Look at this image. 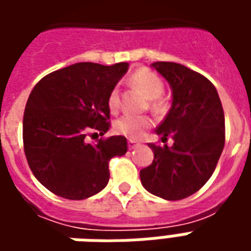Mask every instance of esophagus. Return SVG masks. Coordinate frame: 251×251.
Wrapping results in <instances>:
<instances>
[{"label": "esophagus", "instance_id": "obj_1", "mask_svg": "<svg viewBox=\"0 0 251 251\" xmlns=\"http://www.w3.org/2000/svg\"><path fill=\"white\" fill-rule=\"evenodd\" d=\"M127 145H129V149H136L138 147V144L136 141H133V140H129L127 141Z\"/></svg>", "mask_w": 251, "mask_h": 251}]
</instances>
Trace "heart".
<instances>
[{
  "label": "heart",
  "mask_w": 251,
  "mask_h": 251,
  "mask_svg": "<svg viewBox=\"0 0 251 251\" xmlns=\"http://www.w3.org/2000/svg\"><path fill=\"white\" fill-rule=\"evenodd\" d=\"M130 83L134 87L140 88L148 98L152 99V109L157 113H161L165 109V100L161 99L164 93V82L156 72L148 68H140L130 76ZM107 104L111 113H117L120 109V91L118 88H113L107 98ZM153 125V120L145 115L126 114L115 121L114 130L121 136H125L131 140L141 138L145 131Z\"/></svg>",
  "instance_id": "1"
}]
</instances>
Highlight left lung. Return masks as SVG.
<instances>
[{
  "label": "left lung",
  "mask_w": 251,
  "mask_h": 251,
  "mask_svg": "<svg viewBox=\"0 0 251 251\" xmlns=\"http://www.w3.org/2000/svg\"><path fill=\"white\" fill-rule=\"evenodd\" d=\"M156 71L172 90V106L156 129L163 142L171 137L174 145L157 147L153 163L140 171L148 192L165 200H180L198 192L215 171L225 147V114L214 84L188 67L156 62Z\"/></svg>",
  "instance_id": "1"
}]
</instances>
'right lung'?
Instances as JSON below:
<instances>
[{
    "instance_id": "obj_1",
    "label": "right lung",
    "mask_w": 251,
    "mask_h": 251,
    "mask_svg": "<svg viewBox=\"0 0 251 251\" xmlns=\"http://www.w3.org/2000/svg\"><path fill=\"white\" fill-rule=\"evenodd\" d=\"M127 63H75L43 77L32 90L23 120L24 151L35 177L52 194L82 200L110 179L109 161L127 152L124 136L88 142L90 130H109L110 91ZM97 134V133H95Z\"/></svg>"
}]
</instances>
